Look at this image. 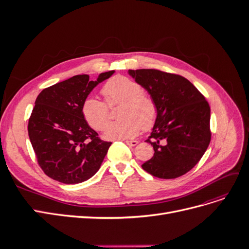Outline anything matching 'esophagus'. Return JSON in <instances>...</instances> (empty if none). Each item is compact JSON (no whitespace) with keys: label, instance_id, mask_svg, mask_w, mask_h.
<instances>
[{"label":"esophagus","instance_id":"obj_1","mask_svg":"<svg viewBox=\"0 0 249 249\" xmlns=\"http://www.w3.org/2000/svg\"><path fill=\"white\" fill-rule=\"evenodd\" d=\"M125 143L130 146H135V145L138 144V141L137 140H126Z\"/></svg>","mask_w":249,"mask_h":249}]
</instances>
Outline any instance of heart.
<instances>
[{
    "mask_svg": "<svg viewBox=\"0 0 249 249\" xmlns=\"http://www.w3.org/2000/svg\"><path fill=\"white\" fill-rule=\"evenodd\" d=\"M101 94L105 102L87 97L82 105V114L92 129L103 131L109 120L108 107L120 103L117 115L121 119L107 127L105 133L107 138H132L141 129L147 131L154 126L158 117L157 104L152 96L143 92L138 82L115 76L102 86Z\"/></svg>",
    "mask_w": 249,
    "mask_h": 249,
    "instance_id": "obj_1",
    "label": "heart"
}]
</instances>
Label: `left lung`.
<instances>
[{"label": "left lung", "mask_w": 249, "mask_h": 249, "mask_svg": "<svg viewBox=\"0 0 249 249\" xmlns=\"http://www.w3.org/2000/svg\"><path fill=\"white\" fill-rule=\"evenodd\" d=\"M129 73L147 90L158 107L157 120L146 140L155 153L142 168L159 178L184 176L199 162L210 144L208 102L179 74L154 69Z\"/></svg>", "instance_id": "8db88e82"}]
</instances>
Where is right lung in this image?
<instances>
[{"instance_id": "obj_1", "label": "right lung", "mask_w": 249, "mask_h": 249, "mask_svg": "<svg viewBox=\"0 0 249 249\" xmlns=\"http://www.w3.org/2000/svg\"><path fill=\"white\" fill-rule=\"evenodd\" d=\"M114 71L97 81L77 74L44 88L29 118L28 133L42 171L63 184H78L100 169L112 142L104 141L87 124L82 105L90 91Z\"/></svg>"}]
</instances>
